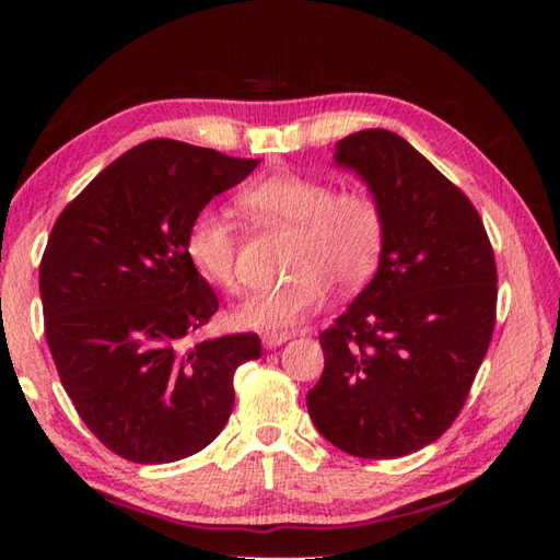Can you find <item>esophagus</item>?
Instances as JSON below:
<instances>
[{
	"instance_id": "1",
	"label": "esophagus",
	"mask_w": 560,
	"mask_h": 560,
	"mask_svg": "<svg viewBox=\"0 0 560 560\" xmlns=\"http://www.w3.org/2000/svg\"><path fill=\"white\" fill-rule=\"evenodd\" d=\"M289 339H291L289 331H265V335H261V343H265L267 349H277V347H281V343H287Z\"/></svg>"
}]
</instances>
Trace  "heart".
<instances>
[{"label": "heart", "instance_id": "heart-1", "mask_svg": "<svg viewBox=\"0 0 560 560\" xmlns=\"http://www.w3.org/2000/svg\"><path fill=\"white\" fill-rule=\"evenodd\" d=\"M237 205L257 221L293 225L287 281L249 293L235 307V323L281 331L295 327L327 301L331 281L359 289L373 277L385 247V213L377 201L319 177L273 173L249 183ZM233 223L217 209L195 213L185 253L207 281L231 291L237 283Z\"/></svg>", "mask_w": 560, "mask_h": 560}]
</instances>
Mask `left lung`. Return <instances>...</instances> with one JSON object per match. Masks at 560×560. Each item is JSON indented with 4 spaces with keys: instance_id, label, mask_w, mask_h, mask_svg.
I'll list each match as a JSON object with an SVG mask.
<instances>
[{
    "instance_id": "8db88e82",
    "label": "left lung",
    "mask_w": 560,
    "mask_h": 560,
    "mask_svg": "<svg viewBox=\"0 0 560 560\" xmlns=\"http://www.w3.org/2000/svg\"><path fill=\"white\" fill-rule=\"evenodd\" d=\"M335 163L365 183L387 233L375 277L319 335L307 413L349 455L395 459L457 419L493 335L495 259L467 195L407 139L361 129Z\"/></svg>"
}]
</instances>
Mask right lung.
Here are the masks:
<instances>
[{
	"label": "right lung",
	"instance_id": "add662e5",
	"mask_svg": "<svg viewBox=\"0 0 560 560\" xmlns=\"http://www.w3.org/2000/svg\"><path fill=\"white\" fill-rule=\"evenodd\" d=\"M257 165L144 141L93 177L47 237V347L81 421L129 462L168 464L205 450L233 411L237 365L259 359L257 335L189 347L219 299L185 253L195 213Z\"/></svg>",
	"mask_w": 560,
	"mask_h": 560
}]
</instances>
